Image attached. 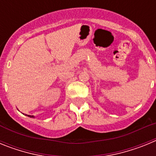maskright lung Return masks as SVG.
Returning a JSON list of instances; mask_svg holds the SVG:
<instances>
[{
    "instance_id": "right-lung-1",
    "label": "right lung",
    "mask_w": 156,
    "mask_h": 156,
    "mask_svg": "<svg viewBox=\"0 0 156 156\" xmlns=\"http://www.w3.org/2000/svg\"><path fill=\"white\" fill-rule=\"evenodd\" d=\"M27 115V116L30 117V118H34V115Z\"/></svg>"
}]
</instances>
